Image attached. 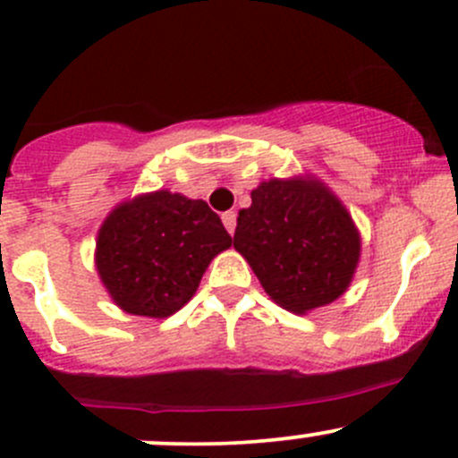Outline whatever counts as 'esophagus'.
<instances>
[{"label":"esophagus","instance_id":"obj_1","mask_svg":"<svg viewBox=\"0 0 458 458\" xmlns=\"http://www.w3.org/2000/svg\"><path fill=\"white\" fill-rule=\"evenodd\" d=\"M221 221H224L225 230H228L230 234H234V228H237V215H234L233 210H228V212H224V215H221Z\"/></svg>","mask_w":458,"mask_h":458}]
</instances>
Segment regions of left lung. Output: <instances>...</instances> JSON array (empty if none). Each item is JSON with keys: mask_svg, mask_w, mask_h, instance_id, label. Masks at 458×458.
Masks as SVG:
<instances>
[{"mask_svg": "<svg viewBox=\"0 0 458 458\" xmlns=\"http://www.w3.org/2000/svg\"><path fill=\"white\" fill-rule=\"evenodd\" d=\"M239 210L234 250L267 297L294 315L336 301L361 257V233L344 201L315 174L267 179Z\"/></svg>", "mask_w": 458, "mask_h": 458, "instance_id": "obj_1", "label": "left lung"}]
</instances>
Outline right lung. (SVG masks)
<instances>
[{
  "label": "right lung",
  "mask_w": 458,
  "mask_h": 458,
  "mask_svg": "<svg viewBox=\"0 0 458 458\" xmlns=\"http://www.w3.org/2000/svg\"><path fill=\"white\" fill-rule=\"evenodd\" d=\"M230 246L233 237L206 201L161 188L108 212L95 267L119 310L165 318L195 297L206 267Z\"/></svg>",
  "instance_id": "right-lung-1"
}]
</instances>
